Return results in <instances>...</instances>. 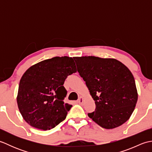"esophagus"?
Returning a JSON list of instances; mask_svg holds the SVG:
<instances>
[{"label": "esophagus", "mask_w": 152, "mask_h": 152, "mask_svg": "<svg viewBox=\"0 0 152 152\" xmlns=\"http://www.w3.org/2000/svg\"><path fill=\"white\" fill-rule=\"evenodd\" d=\"M83 102H84V99L82 97V96H80V97L78 99V101H77V102H78V104H83Z\"/></svg>", "instance_id": "1"}]
</instances>
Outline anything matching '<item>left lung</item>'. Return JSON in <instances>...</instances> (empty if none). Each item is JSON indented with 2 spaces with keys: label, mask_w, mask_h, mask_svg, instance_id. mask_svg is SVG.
<instances>
[{
  "label": "left lung",
  "mask_w": 152,
  "mask_h": 152,
  "mask_svg": "<svg viewBox=\"0 0 152 152\" xmlns=\"http://www.w3.org/2000/svg\"><path fill=\"white\" fill-rule=\"evenodd\" d=\"M78 72L95 101V110L88 116L102 128L111 129L130 118L138 100L130 70L112 58L74 57Z\"/></svg>",
  "instance_id": "8db88e82"
}]
</instances>
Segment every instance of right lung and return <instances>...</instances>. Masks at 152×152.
I'll return each mask as SVG.
<instances>
[{"mask_svg":"<svg viewBox=\"0 0 152 152\" xmlns=\"http://www.w3.org/2000/svg\"><path fill=\"white\" fill-rule=\"evenodd\" d=\"M76 72L72 57H55L25 71L19 84L17 102L23 118L38 129L54 128L66 118L72 105L63 101L67 76Z\"/></svg>","mask_w":152,"mask_h":152,"instance_id":"obj_1","label":"right lung"}]
</instances>
